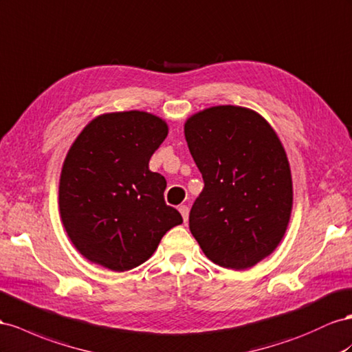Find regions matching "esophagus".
I'll list each match as a JSON object with an SVG mask.
<instances>
[{
	"label": "esophagus",
	"instance_id": "1",
	"mask_svg": "<svg viewBox=\"0 0 352 352\" xmlns=\"http://www.w3.org/2000/svg\"><path fill=\"white\" fill-rule=\"evenodd\" d=\"M179 212L184 217V222H188V216H189V207L188 206H179Z\"/></svg>",
	"mask_w": 352,
	"mask_h": 352
}]
</instances>
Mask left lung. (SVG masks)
<instances>
[{"label": "left lung", "instance_id": "left-lung-1", "mask_svg": "<svg viewBox=\"0 0 352 352\" xmlns=\"http://www.w3.org/2000/svg\"><path fill=\"white\" fill-rule=\"evenodd\" d=\"M184 131L204 180L189 230L213 263L249 270L277 249L290 222L293 182L281 140L261 113L235 105L192 113Z\"/></svg>", "mask_w": 352, "mask_h": 352}]
</instances>
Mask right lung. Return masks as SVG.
Wrapping results in <instances>:
<instances>
[{
  "mask_svg": "<svg viewBox=\"0 0 352 352\" xmlns=\"http://www.w3.org/2000/svg\"><path fill=\"white\" fill-rule=\"evenodd\" d=\"M168 135L167 122L145 111L107 112L74 140L59 180V212L85 259L129 271L154 254L182 216L164 201V176L149 158Z\"/></svg>",
  "mask_w": 352,
  "mask_h": 352,
  "instance_id": "right-lung-1",
  "label": "right lung"
}]
</instances>
